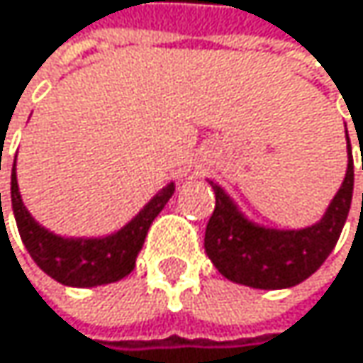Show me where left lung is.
I'll return each instance as SVG.
<instances>
[{
    "mask_svg": "<svg viewBox=\"0 0 363 363\" xmlns=\"http://www.w3.org/2000/svg\"><path fill=\"white\" fill-rule=\"evenodd\" d=\"M349 165L340 191L325 217L306 230H264L249 223L221 187L215 189V213L206 225L204 247L215 268L230 281L255 289H285L315 274L334 251L353 198V152L347 135Z\"/></svg>",
    "mask_w": 363,
    "mask_h": 363,
    "instance_id": "obj_1",
    "label": "left lung"
}]
</instances>
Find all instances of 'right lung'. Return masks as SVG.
Returning <instances> with one entry per match:
<instances>
[{
  "mask_svg": "<svg viewBox=\"0 0 363 363\" xmlns=\"http://www.w3.org/2000/svg\"><path fill=\"white\" fill-rule=\"evenodd\" d=\"M10 194L21 240L40 270L69 287H95L116 283L135 268V257L142 251L148 228L172 198L174 185H167L161 194H157L148 206L118 234L99 240H67L40 228L21 202L14 167Z\"/></svg>",
  "mask_w": 363,
  "mask_h": 363,
  "instance_id": "add662e5",
  "label": "right lung"
}]
</instances>
